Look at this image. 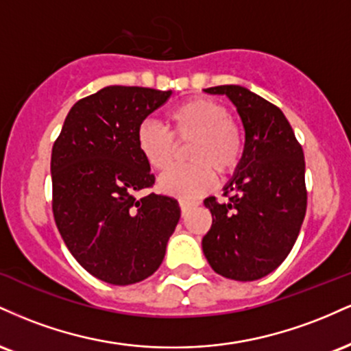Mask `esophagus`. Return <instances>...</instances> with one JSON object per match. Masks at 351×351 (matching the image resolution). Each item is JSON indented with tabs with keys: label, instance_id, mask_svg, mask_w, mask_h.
<instances>
[{
	"label": "esophagus",
	"instance_id": "1",
	"mask_svg": "<svg viewBox=\"0 0 351 351\" xmlns=\"http://www.w3.org/2000/svg\"><path fill=\"white\" fill-rule=\"evenodd\" d=\"M198 206V203H195V201H184V199H180V208H181V215L186 216L189 211H191L193 208Z\"/></svg>",
	"mask_w": 351,
	"mask_h": 351
}]
</instances>
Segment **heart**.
<instances>
[{"mask_svg":"<svg viewBox=\"0 0 351 351\" xmlns=\"http://www.w3.org/2000/svg\"><path fill=\"white\" fill-rule=\"evenodd\" d=\"M173 138L160 123H140L136 147L153 170H165L171 163L176 143H188L186 167H175L158 178V189L180 199H196L206 195L216 175L228 176L243 158L244 132L229 119L223 104L208 97H195L180 104L167 115Z\"/></svg>","mask_w":351,"mask_h":351,"instance_id":"b5f03b06","label":"heart"}]
</instances>
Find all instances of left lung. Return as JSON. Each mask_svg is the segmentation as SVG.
Listing matches in <instances>:
<instances>
[{
  "label": "left lung",
  "mask_w": 351,
  "mask_h": 351,
  "mask_svg": "<svg viewBox=\"0 0 351 351\" xmlns=\"http://www.w3.org/2000/svg\"><path fill=\"white\" fill-rule=\"evenodd\" d=\"M226 95L244 127L243 158L224 184L228 203L204 199L213 224L203 252L213 271L251 282L276 271L292 251L307 209L302 147L279 107L243 86L204 88Z\"/></svg>",
  "instance_id": "1"
}]
</instances>
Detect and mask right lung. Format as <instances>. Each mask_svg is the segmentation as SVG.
Here are the masks:
<instances>
[{"mask_svg":"<svg viewBox=\"0 0 351 351\" xmlns=\"http://www.w3.org/2000/svg\"><path fill=\"white\" fill-rule=\"evenodd\" d=\"M171 90L108 86L74 104L52 147V211L64 243L88 274L114 285L150 277L163 263L181 209L155 183L136 128Z\"/></svg>","mask_w":351,"mask_h":351,"instance_id":"obj_1","label":"right lung"}]
</instances>
